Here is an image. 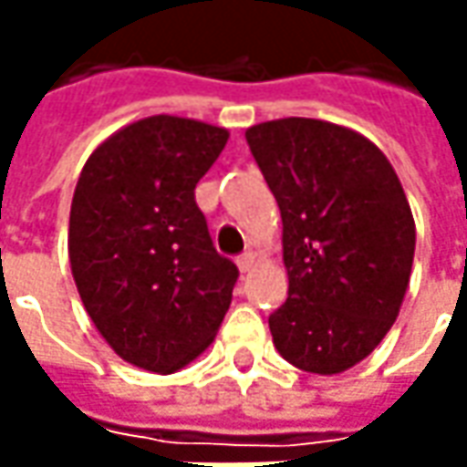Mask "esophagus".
<instances>
[{
    "mask_svg": "<svg viewBox=\"0 0 467 467\" xmlns=\"http://www.w3.org/2000/svg\"><path fill=\"white\" fill-rule=\"evenodd\" d=\"M236 265H239V270H242V273H249V270L254 267V254H252V252H244L242 257L236 260Z\"/></svg>",
    "mask_w": 467,
    "mask_h": 467,
    "instance_id": "obj_1",
    "label": "esophagus"
}]
</instances>
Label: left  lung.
<instances>
[{
	"label": "left lung",
	"mask_w": 467,
	"mask_h": 467,
	"mask_svg": "<svg viewBox=\"0 0 467 467\" xmlns=\"http://www.w3.org/2000/svg\"><path fill=\"white\" fill-rule=\"evenodd\" d=\"M283 218L288 298L270 314L278 353L312 374L364 361L403 306L416 223L385 153L348 127L288 117L246 130Z\"/></svg>",
	"instance_id": "left-lung-1"
}]
</instances>
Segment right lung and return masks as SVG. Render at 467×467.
I'll use <instances>...</instances> for the list:
<instances>
[{
  "label": "right lung",
  "mask_w": 467,
  "mask_h": 467,
  "mask_svg": "<svg viewBox=\"0 0 467 467\" xmlns=\"http://www.w3.org/2000/svg\"><path fill=\"white\" fill-rule=\"evenodd\" d=\"M228 130L140 119L82 166L69 210V265L85 312L127 364L171 374L215 340L239 270L207 234L194 187Z\"/></svg>",
  "instance_id": "obj_1"
}]
</instances>
